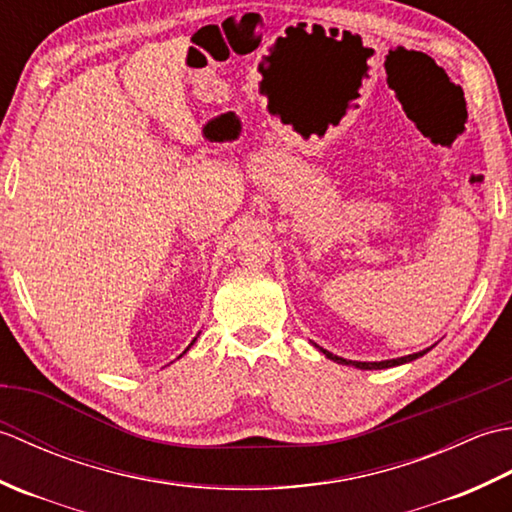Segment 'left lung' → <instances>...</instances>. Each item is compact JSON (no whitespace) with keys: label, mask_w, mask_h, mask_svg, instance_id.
Wrapping results in <instances>:
<instances>
[{"label":"left lung","mask_w":512,"mask_h":512,"mask_svg":"<svg viewBox=\"0 0 512 512\" xmlns=\"http://www.w3.org/2000/svg\"><path fill=\"white\" fill-rule=\"evenodd\" d=\"M319 350L330 358V361L339 363V365H354L358 369H385V367H396V365H402V363H409V361H416L418 356L427 354L429 350H422V352H416V354H409V356H400V358H391V361H380V363H361V361H347V358H341V356H334L332 352L323 350V347H319Z\"/></svg>","instance_id":"obj_1"}]
</instances>
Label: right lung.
<instances>
[{
    "label": "right lung",
    "mask_w": 512,
    "mask_h": 512,
    "mask_svg": "<svg viewBox=\"0 0 512 512\" xmlns=\"http://www.w3.org/2000/svg\"><path fill=\"white\" fill-rule=\"evenodd\" d=\"M193 343H195V339H193ZM193 343H191V345H193ZM191 345H189V347H191ZM189 347H187V350H189ZM187 350H184V352H187Z\"/></svg>",
    "instance_id": "1"
}]
</instances>
